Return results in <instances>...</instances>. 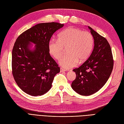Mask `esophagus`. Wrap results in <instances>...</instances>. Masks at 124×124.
Wrapping results in <instances>:
<instances>
[{"instance_id":"1","label":"esophagus","mask_w":124,"mask_h":124,"mask_svg":"<svg viewBox=\"0 0 124 124\" xmlns=\"http://www.w3.org/2000/svg\"><path fill=\"white\" fill-rule=\"evenodd\" d=\"M65 71V70H64L62 68H60V72H64Z\"/></svg>"}]
</instances>
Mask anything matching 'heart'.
<instances>
[{
	"instance_id": "heart-1",
	"label": "heart",
	"mask_w": 124,
	"mask_h": 124,
	"mask_svg": "<svg viewBox=\"0 0 124 124\" xmlns=\"http://www.w3.org/2000/svg\"><path fill=\"white\" fill-rule=\"evenodd\" d=\"M94 46L93 37L90 32L74 28H68L60 32L58 39H51L48 43L50 54L58 60L63 55L64 48L68 54L59 61L62 67L69 69L74 67L78 61L83 62L89 58Z\"/></svg>"
}]
</instances>
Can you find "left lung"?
<instances>
[{
	"label": "left lung",
	"mask_w": 124,
	"mask_h": 124,
	"mask_svg": "<svg viewBox=\"0 0 124 124\" xmlns=\"http://www.w3.org/2000/svg\"><path fill=\"white\" fill-rule=\"evenodd\" d=\"M88 28L93 37L94 49L86 61L73 70L76 78L71 84L73 90L84 96L95 93L105 84L114 64L112 50L107 40L90 27Z\"/></svg>",
	"instance_id": "1"
}]
</instances>
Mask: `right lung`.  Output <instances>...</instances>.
I'll list each match as a JSON object with an SVG mask.
<instances>
[{
    "label": "right lung",
    "instance_id": "right-lung-1",
    "mask_svg": "<svg viewBox=\"0 0 124 124\" xmlns=\"http://www.w3.org/2000/svg\"><path fill=\"white\" fill-rule=\"evenodd\" d=\"M64 26L57 23H41L21 34L12 52V70L15 80L24 92L40 96L52 87L60 67L50 56L48 43L55 32ZM32 44H35L31 48Z\"/></svg>",
    "mask_w": 124,
    "mask_h": 124
}]
</instances>
